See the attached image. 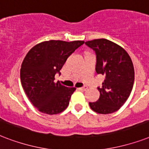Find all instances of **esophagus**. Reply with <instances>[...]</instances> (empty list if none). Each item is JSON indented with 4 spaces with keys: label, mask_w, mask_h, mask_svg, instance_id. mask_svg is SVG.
<instances>
[{
    "label": "esophagus",
    "mask_w": 149,
    "mask_h": 149,
    "mask_svg": "<svg viewBox=\"0 0 149 149\" xmlns=\"http://www.w3.org/2000/svg\"><path fill=\"white\" fill-rule=\"evenodd\" d=\"M80 89V90H81V91H86V90H87V89H88V87H87V86H83V87H81V88H79Z\"/></svg>",
    "instance_id": "esophagus-1"
}]
</instances>
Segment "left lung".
Listing matches in <instances>:
<instances>
[{
	"label": "left lung",
	"instance_id": "1",
	"mask_svg": "<svg viewBox=\"0 0 149 149\" xmlns=\"http://www.w3.org/2000/svg\"><path fill=\"white\" fill-rule=\"evenodd\" d=\"M95 52L96 72L105 77L102 86H98L100 97L90 102V107L98 113L115 112L129 97L133 88L134 70L129 55L113 42L100 38L85 42Z\"/></svg>",
	"mask_w": 149,
	"mask_h": 149
}]
</instances>
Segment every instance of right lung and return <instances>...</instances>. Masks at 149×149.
<instances>
[{
    "label": "right lung",
    "instance_id": "1",
    "mask_svg": "<svg viewBox=\"0 0 149 149\" xmlns=\"http://www.w3.org/2000/svg\"><path fill=\"white\" fill-rule=\"evenodd\" d=\"M84 43V41H46L28 52L21 68V82L29 100L39 111L56 114L68 107L76 88L54 83L55 76L60 75L68 57Z\"/></svg>",
    "mask_w": 149,
    "mask_h": 149
}]
</instances>
